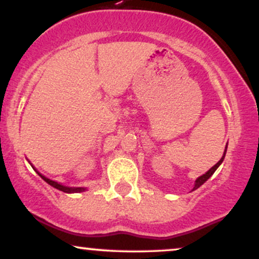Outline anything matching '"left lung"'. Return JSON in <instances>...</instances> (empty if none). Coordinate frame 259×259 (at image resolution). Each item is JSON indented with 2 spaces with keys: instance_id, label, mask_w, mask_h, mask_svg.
<instances>
[{
  "instance_id": "1",
  "label": "left lung",
  "mask_w": 259,
  "mask_h": 259,
  "mask_svg": "<svg viewBox=\"0 0 259 259\" xmlns=\"http://www.w3.org/2000/svg\"><path fill=\"white\" fill-rule=\"evenodd\" d=\"M226 150H227V145H226V147H225V151H224V155H223V157H221V158H220V161H219V162H218V163H217V164H215V166H212V167H211V168H210V169H209V171L205 173V175L200 176V177H199V178H197V181H195V184H194V188H193V190L198 189V188H199V187H200V186H201V184H204V183H205V182H206V181H208V180H209V178H210V177H211V176H212V175H214V172H215V171H217V169H218V167H219V166H220V164H221V163H223L224 158H225V155H226Z\"/></svg>"
}]
</instances>
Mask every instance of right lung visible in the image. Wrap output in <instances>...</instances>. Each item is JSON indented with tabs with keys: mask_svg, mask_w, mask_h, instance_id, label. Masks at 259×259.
<instances>
[{
	"mask_svg": "<svg viewBox=\"0 0 259 259\" xmlns=\"http://www.w3.org/2000/svg\"><path fill=\"white\" fill-rule=\"evenodd\" d=\"M29 163H30V162H29ZM33 168H34V167H33ZM35 171H36V169H35ZM36 173H38V175L40 176L42 180L47 182L48 184H50V186L54 187V188L61 190V192H65V193H81V192H84V190H86V188H82V187H66V186H62V184L58 183V182L51 181V180H49V178H47V177H45V176H42L41 173H39L38 171H36Z\"/></svg>",
	"mask_w": 259,
	"mask_h": 259,
	"instance_id": "add662e5",
	"label": "right lung"
}]
</instances>
